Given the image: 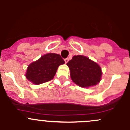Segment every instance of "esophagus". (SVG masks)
<instances>
[{
    "mask_svg": "<svg viewBox=\"0 0 130 130\" xmlns=\"http://www.w3.org/2000/svg\"><path fill=\"white\" fill-rule=\"evenodd\" d=\"M64 60H65V62L67 63H68V61H69V58H65Z\"/></svg>",
    "mask_w": 130,
    "mask_h": 130,
    "instance_id": "1",
    "label": "esophagus"
}]
</instances>
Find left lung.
<instances>
[{
  "mask_svg": "<svg viewBox=\"0 0 130 130\" xmlns=\"http://www.w3.org/2000/svg\"><path fill=\"white\" fill-rule=\"evenodd\" d=\"M67 65L70 69L72 80L80 87L87 88L100 82L102 75L100 66L87 57L73 56Z\"/></svg>",
  "mask_w": 130,
  "mask_h": 130,
  "instance_id": "left-lung-1",
  "label": "left lung"
}]
</instances>
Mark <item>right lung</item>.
I'll return each mask as SVG.
<instances>
[{
    "label": "right lung",
    "instance_id": "obj_1",
    "mask_svg": "<svg viewBox=\"0 0 130 130\" xmlns=\"http://www.w3.org/2000/svg\"><path fill=\"white\" fill-rule=\"evenodd\" d=\"M65 63L61 56L47 53L28 65L26 77L33 84H41L53 79L60 65Z\"/></svg>",
    "mask_w": 130,
    "mask_h": 130
}]
</instances>
